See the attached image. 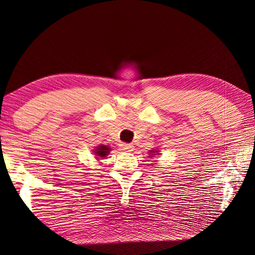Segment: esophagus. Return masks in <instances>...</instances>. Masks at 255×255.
Listing matches in <instances>:
<instances>
[{
  "label": "esophagus",
  "instance_id": "esophagus-1",
  "mask_svg": "<svg viewBox=\"0 0 255 255\" xmlns=\"http://www.w3.org/2000/svg\"><path fill=\"white\" fill-rule=\"evenodd\" d=\"M133 144H130V143H122L121 144V148L124 150H127V151H130V150H133Z\"/></svg>",
  "mask_w": 255,
  "mask_h": 255
}]
</instances>
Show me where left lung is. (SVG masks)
I'll return each mask as SVG.
<instances>
[{
	"mask_svg": "<svg viewBox=\"0 0 255 255\" xmlns=\"http://www.w3.org/2000/svg\"><path fill=\"white\" fill-rule=\"evenodd\" d=\"M153 153V155H155V153H157V150H150V154Z\"/></svg>",
	"mask_w": 255,
	"mask_h": 255,
	"instance_id": "obj_1",
	"label": "left lung"
}]
</instances>
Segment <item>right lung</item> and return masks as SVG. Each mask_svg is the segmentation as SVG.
Returning <instances> with one entry per match:
<instances>
[{"label": "right lung", "mask_w": 255, "mask_h": 255, "mask_svg": "<svg viewBox=\"0 0 255 255\" xmlns=\"http://www.w3.org/2000/svg\"><path fill=\"white\" fill-rule=\"evenodd\" d=\"M109 150H111V148H109L108 146L101 144V146H99V147L95 148L94 153L96 154V156H98V159H99V157H106V156H107L108 153H109Z\"/></svg>", "instance_id": "add662e5"}]
</instances>
